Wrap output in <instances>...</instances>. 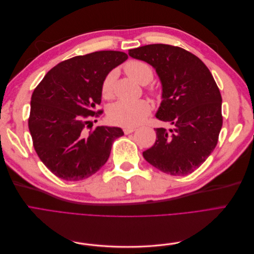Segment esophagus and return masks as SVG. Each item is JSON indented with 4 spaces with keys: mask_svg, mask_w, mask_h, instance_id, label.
I'll list each match as a JSON object with an SVG mask.
<instances>
[{
    "mask_svg": "<svg viewBox=\"0 0 254 254\" xmlns=\"http://www.w3.org/2000/svg\"><path fill=\"white\" fill-rule=\"evenodd\" d=\"M135 128H133V127H125L124 128V133L125 134H129V133H132V132H134L135 131Z\"/></svg>",
    "mask_w": 254,
    "mask_h": 254,
    "instance_id": "obj_1",
    "label": "esophagus"
}]
</instances>
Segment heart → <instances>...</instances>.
Instances as JSON below:
<instances>
[{"label":"heart","mask_w":254,"mask_h":254,"mask_svg":"<svg viewBox=\"0 0 254 254\" xmlns=\"http://www.w3.org/2000/svg\"><path fill=\"white\" fill-rule=\"evenodd\" d=\"M125 72L141 84H146L152 80V67L141 60H130L124 65ZM115 72H110L105 78L102 87V93L105 98H111L113 94V82L115 79ZM152 93L155 91L151 89ZM150 112V105L144 99L137 101H119L113 104L109 109V119L112 123L120 126L132 127L141 124L147 118Z\"/></svg>","instance_id":"heart-1"}]
</instances>
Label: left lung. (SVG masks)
<instances>
[{
    "label": "left lung",
    "instance_id": "left-lung-1",
    "mask_svg": "<svg viewBox=\"0 0 254 254\" xmlns=\"http://www.w3.org/2000/svg\"><path fill=\"white\" fill-rule=\"evenodd\" d=\"M128 54L155 67L162 83L156 118L172 125L155 129L156 143L143 152L144 159L173 176L193 173L216 147L222 126V99L210 70L174 45L148 44Z\"/></svg>",
    "mask_w": 254,
    "mask_h": 254
}]
</instances>
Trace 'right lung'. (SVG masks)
<instances>
[{
    "mask_svg": "<svg viewBox=\"0 0 254 254\" xmlns=\"http://www.w3.org/2000/svg\"><path fill=\"white\" fill-rule=\"evenodd\" d=\"M127 58L118 51L70 58L50 70L34 90L29 132L38 157L58 178H89L107 162L114 140L124 135L119 127L92 128L90 118L103 113L95 114L106 76Z\"/></svg>",
    "mask_w": 254,
    "mask_h": 254,
    "instance_id": "obj_1",
    "label": "right lung"
}]
</instances>
